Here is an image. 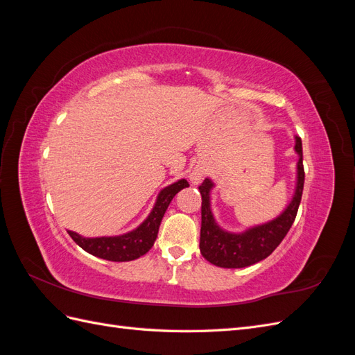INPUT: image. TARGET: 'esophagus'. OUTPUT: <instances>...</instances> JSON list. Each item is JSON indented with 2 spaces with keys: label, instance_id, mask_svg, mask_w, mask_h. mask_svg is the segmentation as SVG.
<instances>
[{
  "label": "esophagus",
  "instance_id": "obj_1",
  "mask_svg": "<svg viewBox=\"0 0 355 355\" xmlns=\"http://www.w3.org/2000/svg\"><path fill=\"white\" fill-rule=\"evenodd\" d=\"M201 173H200V171H192V173H191V180L192 182H194V184H198V182L201 180Z\"/></svg>",
  "mask_w": 355,
  "mask_h": 355
}]
</instances>
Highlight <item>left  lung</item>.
Segmentation results:
<instances>
[{
    "mask_svg": "<svg viewBox=\"0 0 355 355\" xmlns=\"http://www.w3.org/2000/svg\"><path fill=\"white\" fill-rule=\"evenodd\" d=\"M297 161V184L293 200L287 209L277 219L247 230L241 234H231L223 231L214 222L210 210V189L213 184L210 179H204L198 187L201 194V232L200 252L210 263L220 268H244L259 262L270 256L283 241L288 230L292 228L297 209L302 198L305 171L302 163V141L296 136Z\"/></svg>",
    "mask_w": 355,
    "mask_h": 355,
    "instance_id": "8db88e82",
    "label": "left lung"
}]
</instances>
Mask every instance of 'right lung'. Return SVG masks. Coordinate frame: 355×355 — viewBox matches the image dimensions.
I'll return each mask as SVG.
<instances>
[{"label": "right lung", "mask_w": 355, "mask_h": 355, "mask_svg": "<svg viewBox=\"0 0 355 355\" xmlns=\"http://www.w3.org/2000/svg\"><path fill=\"white\" fill-rule=\"evenodd\" d=\"M189 187L185 179L178 180L176 184L164 188L159 192L153 211L149 213L146 220L135 231L120 235V237H101V239H84L77 232L68 231L71 239L87 253L102 257L112 262L135 261L144 256L154 245L157 239L161 219L168 207L170 201L180 189Z\"/></svg>", "instance_id": "add662e5"}]
</instances>
